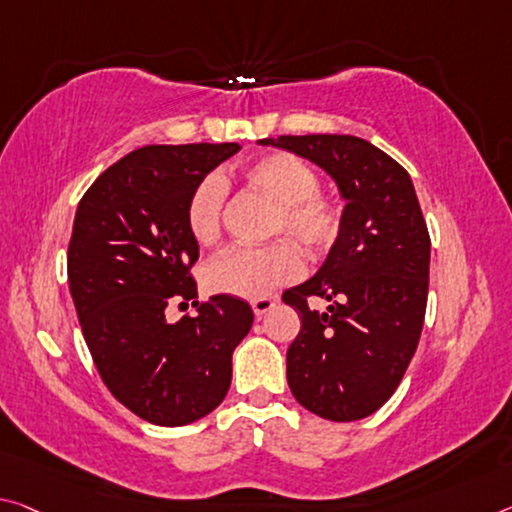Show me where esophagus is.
Instances as JSON below:
<instances>
[{
  "instance_id": "obj_1",
  "label": "esophagus",
  "mask_w": 512,
  "mask_h": 512,
  "mask_svg": "<svg viewBox=\"0 0 512 512\" xmlns=\"http://www.w3.org/2000/svg\"><path fill=\"white\" fill-rule=\"evenodd\" d=\"M275 305V298H255L253 303H250V307H253L255 316H262L271 310V307Z\"/></svg>"
}]
</instances>
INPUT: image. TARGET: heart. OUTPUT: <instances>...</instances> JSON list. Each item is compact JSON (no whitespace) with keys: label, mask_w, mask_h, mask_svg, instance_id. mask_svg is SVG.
<instances>
[{"label":"heart","mask_w":512,"mask_h":512,"mask_svg":"<svg viewBox=\"0 0 512 512\" xmlns=\"http://www.w3.org/2000/svg\"><path fill=\"white\" fill-rule=\"evenodd\" d=\"M243 182L275 205L269 234H287L298 248L321 253L342 230L337 202L319 193V175L291 152L262 154L243 166ZM225 184L209 175L196 184L186 202V227L191 237L209 246L221 234ZM300 273V257L287 241L262 248H232L207 266L209 289L237 298H264Z\"/></svg>","instance_id":"heart-1"}]
</instances>
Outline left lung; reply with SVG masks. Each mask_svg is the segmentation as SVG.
Wrapping results in <instances>:
<instances>
[{
    "label": "left lung",
    "mask_w": 512,
    "mask_h": 512,
    "mask_svg": "<svg viewBox=\"0 0 512 512\" xmlns=\"http://www.w3.org/2000/svg\"><path fill=\"white\" fill-rule=\"evenodd\" d=\"M259 145L310 159L346 202L326 262L282 294L300 314L287 380L314 415L364 419L399 387L424 328L431 237L415 186L408 170L358 136H280ZM312 295L329 300L326 313L309 310Z\"/></svg>",
    "instance_id": "obj_1"
}]
</instances>
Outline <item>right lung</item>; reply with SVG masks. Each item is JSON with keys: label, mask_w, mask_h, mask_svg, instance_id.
Returning <instances> with one entry per match:
<instances>
[{"label": "right lung", "mask_w": 512, "mask_h": 512, "mask_svg": "<svg viewBox=\"0 0 512 512\" xmlns=\"http://www.w3.org/2000/svg\"><path fill=\"white\" fill-rule=\"evenodd\" d=\"M239 150L145 145L104 170L77 207L68 282L81 332L109 392L154 426L193 424L221 405L234 348L253 326L246 300L198 303L200 248L186 227L191 191ZM173 299H193L197 314L166 322Z\"/></svg>", "instance_id": "add662e5"}]
</instances>
